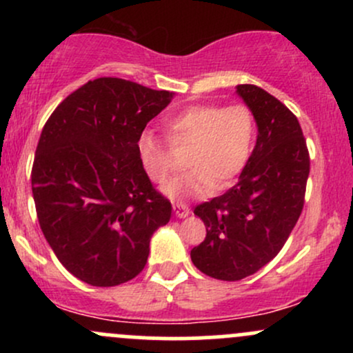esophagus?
Wrapping results in <instances>:
<instances>
[{"instance_id":"1","label":"esophagus","mask_w":353,"mask_h":353,"mask_svg":"<svg viewBox=\"0 0 353 353\" xmlns=\"http://www.w3.org/2000/svg\"><path fill=\"white\" fill-rule=\"evenodd\" d=\"M172 210H174V214H176V216L179 217V219L188 217L189 212H190L189 205L182 204V202H174V204H172Z\"/></svg>"}]
</instances>
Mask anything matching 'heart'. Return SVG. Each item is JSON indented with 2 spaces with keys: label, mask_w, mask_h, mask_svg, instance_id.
I'll use <instances>...</instances> for the list:
<instances>
[{
  "label": "heart",
  "mask_w": 353,
  "mask_h": 353,
  "mask_svg": "<svg viewBox=\"0 0 353 353\" xmlns=\"http://www.w3.org/2000/svg\"><path fill=\"white\" fill-rule=\"evenodd\" d=\"M174 148H189V171L164 185L165 196L182 201L204 197L217 185L229 184L249 161L254 141V117L245 106L221 108L197 104L165 121ZM171 144L151 131L137 137V154L148 176L156 182L168 181L174 169Z\"/></svg>",
  "instance_id": "b5f03b06"
}]
</instances>
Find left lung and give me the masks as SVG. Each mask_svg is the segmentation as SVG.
Wrapping results in <instances>:
<instances>
[{"instance_id": "1", "label": "left lung", "mask_w": 353, "mask_h": 353, "mask_svg": "<svg viewBox=\"0 0 353 353\" xmlns=\"http://www.w3.org/2000/svg\"><path fill=\"white\" fill-rule=\"evenodd\" d=\"M257 124V141L237 184L199 204L204 242L192 264L219 281H241L281 252L303 208L310 159L297 117L254 84L236 88Z\"/></svg>"}]
</instances>
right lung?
<instances>
[{
	"instance_id": "1",
	"label": "right lung",
	"mask_w": 353,
	"mask_h": 353,
	"mask_svg": "<svg viewBox=\"0 0 353 353\" xmlns=\"http://www.w3.org/2000/svg\"><path fill=\"white\" fill-rule=\"evenodd\" d=\"M174 92L98 78L71 92L44 124L31 171L39 225L79 281L114 287L144 269L152 234L172 205L137 154L145 124Z\"/></svg>"
}]
</instances>
